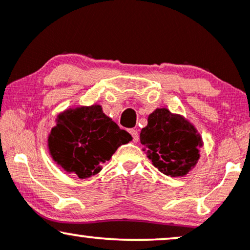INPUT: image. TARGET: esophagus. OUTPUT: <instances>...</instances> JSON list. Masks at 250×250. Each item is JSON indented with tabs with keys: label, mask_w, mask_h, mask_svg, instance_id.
Listing matches in <instances>:
<instances>
[{
	"label": "esophagus",
	"mask_w": 250,
	"mask_h": 250,
	"mask_svg": "<svg viewBox=\"0 0 250 250\" xmlns=\"http://www.w3.org/2000/svg\"><path fill=\"white\" fill-rule=\"evenodd\" d=\"M129 133H131L132 138H133V141L134 142H138L139 141V133L136 129H129Z\"/></svg>",
	"instance_id": "34e87169"
}]
</instances>
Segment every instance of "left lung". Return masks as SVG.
I'll return each mask as SVG.
<instances>
[{
  "label": "left lung",
  "instance_id": "left-lung-1",
  "mask_svg": "<svg viewBox=\"0 0 250 250\" xmlns=\"http://www.w3.org/2000/svg\"><path fill=\"white\" fill-rule=\"evenodd\" d=\"M140 140L148 158L165 175L183 176L199 158L201 138L187 119L157 109L149 115Z\"/></svg>",
  "mask_w": 250,
  "mask_h": 250
}]
</instances>
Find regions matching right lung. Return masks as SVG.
I'll list each match as a JSON object with an SVG mask.
<instances>
[{"instance_id":"obj_1","label":"right lung","mask_w":250,"mask_h":250,"mask_svg":"<svg viewBox=\"0 0 250 250\" xmlns=\"http://www.w3.org/2000/svg\"><path fill=\"white\" fill-rule=\"evenodd\" d=\"M132 136L102 111L101 105L80 107L61 114L51 129V156L64 170L86 179L101 170L119 146Z\"/></svg>"}]
</instances>
